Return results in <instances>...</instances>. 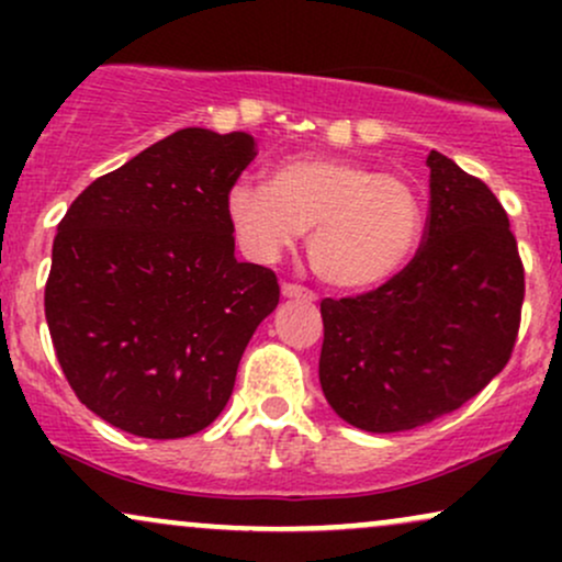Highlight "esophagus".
Masks as SVG:
<instances>
[{
	"instance_id": "esophagus-1",
	"label": "esophagus",
	"mask_w": 562,
	"mask_h": 562,
	"mask_svg": "<svg viewBox=\"0 0 562 562\" xmlns=\"http://www.w3.org/2000/svg\"><path fill=\"white\" fill-rule=\"evenodd\" d=\"M282 295L285 299H303V301H317V293L303 285H295V282H282Z\"/></svg>"
}]
</instances>
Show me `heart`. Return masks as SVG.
Segmentation results:
<instances>
[{"label":"heart","instance_id":"b5f03b06","mask_svg":"<svg viewBox=\"0 0 562 562\" xmlns=\"http://www.w3.org/2000/svg\"><path fill=\"white\" fill-rule=\"evenodd\" d=\"M224 209L245 256L272 263L308 232L312 269L346 290L402 272L425 224L423 198L409 179L335 156L285 158L269 182L237 179Z\"/></svg>","mask_w":562,"mask_h":562}]
</instances>
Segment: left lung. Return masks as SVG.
I'll return each mask as SVG.
<instances>
[{
  "instance_id": "left-lung-1",
  "label": "left lung",
  "mask_w": 562,
  "mask_h": 562,
  "mask_svg": "<svg viewBox=\"0 0 562 562\" xmlns=\"http://www.w3.org/2000/svg\"><path fill=\"white\" fill-rule=\"evenodd\" d=\"M423 245L385 285L319 303V383L335 415L370 434L420 428L460 409L509 362L524 261L502 203L430 150Z\"/></svg>"
}]
</instances>
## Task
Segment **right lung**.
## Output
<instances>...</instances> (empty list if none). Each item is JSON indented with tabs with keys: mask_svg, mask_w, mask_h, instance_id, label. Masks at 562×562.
<instances>
[{
	"mask_svg": "<svg viewBox=\"0 0 562 562\" xmlns=\"http://www.w3.org/2000/svg\"><path fill=\"white\" fill-rule=\"evenodd\" d=\"M250 134L179 128L94 179L57 224L44 314L66 380L97 417L184 438L227 406L250 335L280 303L235 259L229 187Z\"/></svg>",
	"mask_w": 562,
	"mask_h": 562,
	"instance_id": "right-lung-1",
	"label": "right lung"
}]
</instances>
